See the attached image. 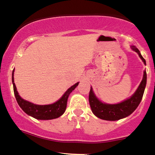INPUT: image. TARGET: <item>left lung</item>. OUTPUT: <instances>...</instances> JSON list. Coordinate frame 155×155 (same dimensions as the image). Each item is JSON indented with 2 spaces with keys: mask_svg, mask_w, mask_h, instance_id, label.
I'll return each instance as SVG.
<instances>
[{
  "mask_svg": "<svg viewBox=\"0 0 155 155\" xmlns=\"http://www.w3.org/2000/svg\"><path fill=\"white\" fill-rule=\"evenodd\" d=\"M133 50L138 53L139 56L146 64V60L143 58L142 55L140 53V50L135 47H131ZM146 72L144 71L143 80L138 87L136 92L130 97L129 99L123 101L119 104L109 105V104L102 103L94 95L92 88L91 87L89 93V103H90L91 110L95 116L105 120L115 121L129 116L132 114L142 100L143 93L146 84Z\"/></svg>",
  "mask_w": 155,
  "mask_h": 155,
  "instance_id": "obj_1",
  "label": "left lung"
}]
</instances>
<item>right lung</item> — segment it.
<instances>
[{
  "label": "right lung",
  "instance_id": "obj_1",
  "mask_svg": "<svg viewBox=\"0 0 155 155\" xmlns=\"http://www.w3.org/2000/svg\"><path fill=\"white\" fill-rule=\"evenodd\" d=\"M13 72H14V70L12 71V80L15 97L18 104L27 114L30 115V116L37 119V120H52V119H56L61 116L64 113L65 110H66L67 102H68V99L70 94L79 84V82H77L74 85L71 86L64 93V94L61 97V98L55 103L51 104V105H38L31 103L28 101L24 100L18 95V93L16 90L15 84L14 83Z\"/></svg>",
  "mask_w": 155,
  "mask_h": 155
}]
</instances>
